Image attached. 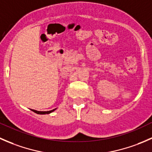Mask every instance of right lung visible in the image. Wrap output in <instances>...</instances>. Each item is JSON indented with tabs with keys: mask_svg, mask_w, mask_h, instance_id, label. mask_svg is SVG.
Segmentation results:
<instances>
[{
	"mask_svg": "<svg viewBox=\"0 0 152 152\" xmlns=\"http://www.w3.org/2000/svg\"><path fill=\"white\" fill-rule=\"evenodd\" d=\"M32 111L34 112L35 113H37V114H39V115H45V114H50V113H53L54 110H56V109H54V110H50V111H37V110H31Z\"/></svg>",
	"mask_w": 152,
	"mask_h": 152,
	"instance_id": "add662e5",
	"label": "right lung"
}]
</instances>
